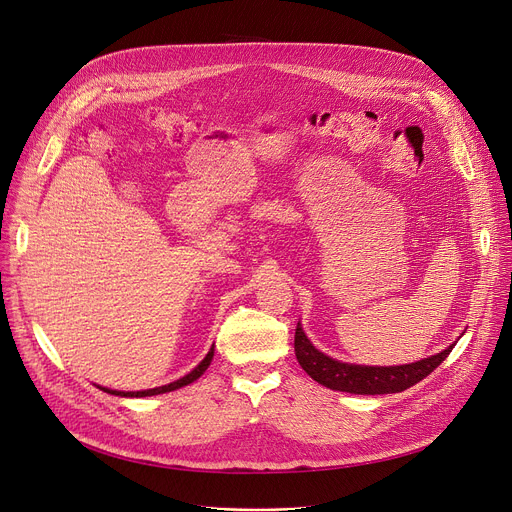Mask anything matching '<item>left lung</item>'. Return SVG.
Wrapping results in <instances>:
<instances>
[{"instance_id": "obj_1", "label": "left lung", "mask_w": 512, "mask_h": 512, "mask_svg": "<svg viewBox=\"0 0 512 512\" xmlns=\"http://www.w3.org/2000/svg\"><path fill=\"white\" fill-rule=\"evenodd\" d=\"M455 344L445 348L435 357L416 361L412 365L400 367H363V365H348L326 357L313 346L303 334L301 326L295 328V357L303 371L313 379L330 389L346 391V393H361V396H375V393H398L404 391L426 375L435 371L453 350Z\"/></svg>"}]
</instances>
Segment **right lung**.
Here are the masks:
<instances>
[{"mask_svg": "<svg viewBox=\"0 0 512 512\" xmlns=\"http://www.w3.org/2000/svg\"><path fill=\"white\" fill-rule=\"evenodd\" d=\"M211 361H213V348L207 352V357L196 365L188 375H184L182 379H178V381H172V383H168V385H162V387H155V389H147V391H112V389H106V387H100V389H104V391H108V393H112V396H127V398H145V396H157V393H166V391H174V389H178V387H184V385H188V383H192V381H196L199 379L205 371H207V367L211 365Z\"/></svg>", "mask_w": 512, "mask_h": 512, "instance_id": "add662e5", "label": "right lung"}]
</instances>
